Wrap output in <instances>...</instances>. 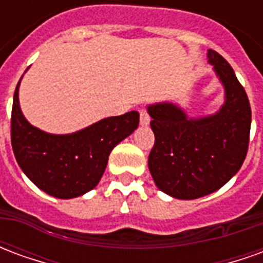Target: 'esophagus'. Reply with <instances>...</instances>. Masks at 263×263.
<instances>
[{"label": "esophagus", "instance_id": "esophagus-1", "mask_svg": "<svg viewBox=\"0 0 263 263\" xmlns=\"http://www.w3.org/2000/svg\"><path fill=\"white\" fill-rule=\"evenodd\" d=\"M139 122L142 126H148L149 122H151V118H149L148 112L145 109H141V118H139Z\"/></svg>", "mask_w": 263, "mask_h": 263}]
</instances>
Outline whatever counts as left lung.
<instances>
[{
  "label": "left lung",
  "mask_w": 263,
  "mask_h": 263,
  "mask_svg": "<svg viewBox=\"0 0 263 263\" xmlns=\"http://www.w3.org/2000/svg\"><path fill=\"white\" fill-rule=\"evenodd\" d=\"M207 59L224 88L215 112L190 117L173 101L146 105L155 134L149 172L160 192L179 200L217 192L237 175L248 152V96L221 54L209 49Z\"/></svg>",
  "instance_id": "8db88e82"
}]
</instances>
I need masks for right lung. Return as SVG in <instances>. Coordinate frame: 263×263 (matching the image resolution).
<instances>
[{
    "mask_svg": "<svg viewBox=\"0 0 263 263\" xmlns=\"http://www.w3.org/2000/svg\"><path fill=\"white\" fill-rule=\"evenodd\" d=\"M21 80L11 117V142L18 165L49 196L66 200L88 193L101 180L111 151L138 128L139 112L103 118L71 134H49L32 125L22 112Z\"/></svg>",
    "mask_w": 263,
    "mask_h": 263,
    "instance_id": "add662e5",
    "label": "right lung"
}]
</instances>
